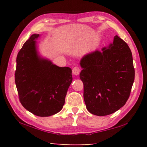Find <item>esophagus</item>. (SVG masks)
Masks as SVG:
<instances>
[{
  "mask_svg": "<svg viewBox=\"0 0 147 147\" xmlns=\"http://www.w3.org/2000/svg\"><path fill=\"white\" fill-rule=\"evenodd\" d=\"M72 71H73V73L74 75H78L79 73H80V69L78 67H74Z\"/></svg>",
  "mask_w": 147,
  "mask_h": 147,
  "instance_id": "esophagus-1",
  "label": "esophagus"
}]
</instances>
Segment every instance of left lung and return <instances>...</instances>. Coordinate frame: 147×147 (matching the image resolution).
<instances>
[{
	"label": "left lung",
	"instance_id": "8db88e82",
	"mask_svg": "<svg viewBox=\"0 0 147 147\" xmlns=\"http://www.w3.org/2000/svg\"><path fill=\"white\" fill-rule=\"evenodd\" d=\"M102 51L84 57L80 74L87 109L98 116L113 113L126 104L135 78L132 54L125 41L116 36Z\"/></svg>",
	"mask_w": 147,
	"mask_h": 147
}]
</instances>
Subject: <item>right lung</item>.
<instances>
[{"label":"right lung","instance_id":"add662e5","mask_svg":"<svg viewBox=\"0 0 147 147\" xmlns=\"http://www.w3.org/2000/svg\"><path fill=\"white\" fill-rule=\"evenodd\" d=\"M38 37L32 35L18 53L15 82L24 108L37 116L49 117L63 108L73 77L71 68L39 58L34 40Z\"/></svg>","mask_w":147,"mask_h":147}]
</instances>
